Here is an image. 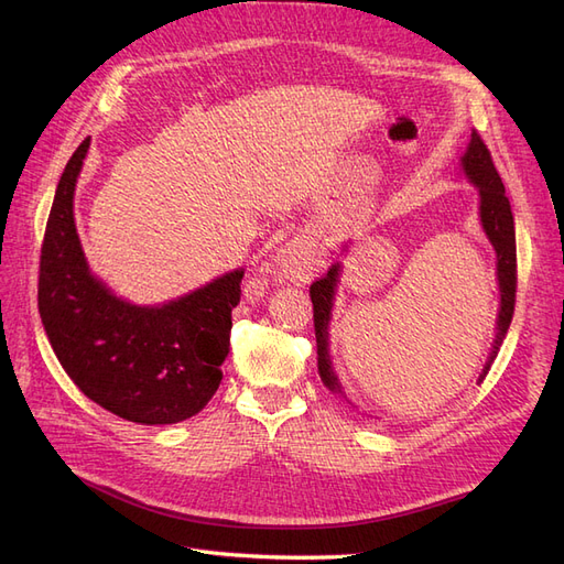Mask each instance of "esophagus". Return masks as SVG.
Returning a JSON list of instances; mask_svg holds the SVG:
<instances>
[{
	"mask_svg": "<svg viewBox=\"0 0 564 564\" xmlns=\"http://www.w3.org/2000/svg\"><path fill=\"white\" fill-rule=\"evenodd\" d=\"M317 245L311 240H294L286 242L275 253V270L280 278L294 280V282H308L313 272L317 270Z\"/></svg>",
	"mask_w": 564,
	"mask_h": 564,
	"instance_id": "obj_1",
	"label": "esophagus"
}]
</instances>
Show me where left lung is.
Segmentation results:
<instances>
[{"label": "left lung", "instance_id": "1", "mask_svg": "<svg viewBox=\"0 0 564 564\" xmlns=\"http://www.w3.org/2000/svg\"><path fill=\"white\" fill-rule=\"evenodd\" d=\"M468 178L480 191V218L482 228L489 237V242L497 249V270H499V289H501V311L497 319V338H494L491 355L480 373V381H485L491 362L497 360L499 348L508 334L510 319L516 313V289H518V253H516V224L513 212H510V202L506 197L503 181L491 162V152L480 139V133L473 131L470 143L464 160ZM338 282V265H332L327 275L317 278L311 284V301H313V319H315V338H317V369L319 377L329 390L340 392V383L332 369L329 360V319H332V299ZM344 395V392H340Z\"/></svg>", "mask_w": 564, "mask_h": 564}]
</instances>
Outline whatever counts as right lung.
I'll list each match as a JSON object with an SVG mask.
<instances>
[{
    "label": "right lung",
    "mask_w": 564,
    "mask_h": 564,
    "mask_svg": "<svg viewBox=\"0 0 564 564\" xmlns=\"http://www.w3.org/2000/svg\"><path fill=\"white\" fill-rule=\"evenodd\" d=\"M87 150L84 139L65 164L46 220L37 284L44 332L67 377L115 416L143 425L185 421L224 377L245 270L160 308L112 296L84 261L73 216Z\"/></svg>",
    "instance_id": "1"
}]
</instances>
